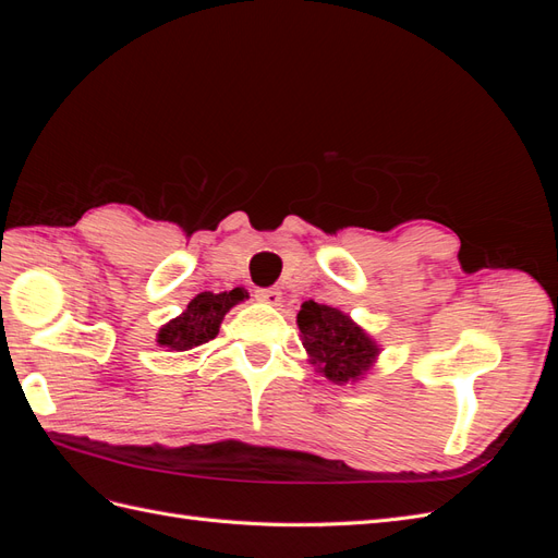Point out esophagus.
I'll return each instance as SVG.
<instances>
[{
  "instance_id": "esophagus-1",
  "label": "esophagus",
  "mask_w": 558,
  "mask_h": 558,
  "mask_svg": "<svg viewBox=\"0 0 558 558\" xmlns=\"http://www.w3.org/2000/svg\"><path fill=\"white\" fill-rule=\"evenodd\" d=\"M256 300L265 302V305H281V291L279 289H258Z\"/></svg>"
}]
</instances>
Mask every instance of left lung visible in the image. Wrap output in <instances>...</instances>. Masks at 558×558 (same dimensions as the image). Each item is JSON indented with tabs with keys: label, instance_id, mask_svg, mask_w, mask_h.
<instances>
[{
	"label": "left lung",
	"instance_id": "left-lung-1",
	"mask_svg": "<svg viewBox=\"0 0 558 558\" xmlns=\"http://www.w3.org/2000/svg\"><path fill=\"white\" fill-rule=\"evenodd\" d=\"M298 328L310 363L335 384L363 379L379 356L377 342L351 316L314 300L302 302Z\"/></svg>",
	"mask_w": 558,
	"mask_h": 558
}]
</instances>
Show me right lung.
Wrapping results in <instances>:
<instances>
[{"mask_svg":"<svg viewBox=\"0 0 558 558\" xmlns=\"http://www.w3.org/2000/svg\"><path fill=\"white\" fill-rule=\"evenodd\" d=\"M244 289H232L223 293H199L195 295L185 312L158 330V344L167 351H189L205 344L218 335L223 316L246 300Z\"/></svg>","mask_w":558,"mask_h":558,"instance_id":"add662e5","label":"right lung"}]
</instances>
